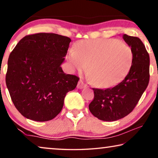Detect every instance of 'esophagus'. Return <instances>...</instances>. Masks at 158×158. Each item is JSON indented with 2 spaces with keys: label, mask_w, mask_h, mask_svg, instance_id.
Wrapping results in <instances>:
<instances>
[{
  "label": "esophagus",
  "mask_w": 158,
  "mask_h": 158,
  "mask_svg": "<svg viewBox=\"0 0 158 158\" xmlns=\"http://www.w3.org/2000/svg\"><path fill=\"white\" fill-rule=\"evenodd\" d=\"M87 86H88L87 84H85V83H84V82L82 81V80H80L78 83H77V88H80V89H81V88L87 87Z\"/></svg>",
  "instance_id": "34e87169"
}]
</instances>
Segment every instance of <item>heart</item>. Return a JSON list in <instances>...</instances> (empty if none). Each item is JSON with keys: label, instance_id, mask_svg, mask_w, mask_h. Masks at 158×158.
<instances>
[{"label": "heart", "instance_id": "heart-1", "mask_svg": "<svg viewBox=\"0 0 158 158\" xmlns=\"http://www.w3.org/2000/svg\"><path fill=\"white\" fill-rule=\"evenodd\" d=\"M134 55L126 43L113 39L79 42L70 49L68 60L73 70L83 73L88 68L93 85L106 88L120 82L130 70Z\"/></svg>", "mask_w": 158, "mask_h": 158}]
</instances>
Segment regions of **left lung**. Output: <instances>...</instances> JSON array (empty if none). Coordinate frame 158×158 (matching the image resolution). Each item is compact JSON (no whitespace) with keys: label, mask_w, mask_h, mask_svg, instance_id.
I'll list each match as a JSON object with an SVG mask.
<instances>
[{"label":"left lung","mask_w":158,"mask_h":158,"mask_svg":"<svg viewBox=\"0 0 158 158\" xmlns=\"http://www.w3.org/2000/svg\"><path fill=\"white\" fill-rule=\"evenodd\" d=\"M133 52V63L123 81L111 88H93L94 98L89 104L91 114L98 119L113 122L130 114L139 102L150 81V56L137 36L123 35Z\"/></svg>","instance_id":"left-lung-1"}]
</instances>
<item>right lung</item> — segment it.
Segmentation results:
<instances>
[{
	"label": "right lung",
	"mask_w": 158,
	"mask_h": 158,
	"mask_svg": "<svg viewBox=\"0 0 158 158\" xmlns=\"http://www.w3.org/2000/svg\"><path fill=\"white\" fill-rule=\"evenodd\" d=\"M71 40L53 33L25 36L10 52L6 83L15 107L21 115L37 122L57 116L67 93L79 77L60 67Z\"/></svg>",
	"instance_id": "1"
}]
</instances>
